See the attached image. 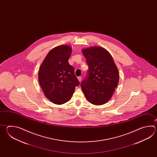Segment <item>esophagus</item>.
Here are the masks:
<instances>
[{"label": "esophagus", "mask_w": 157, "mask_h": 157, "mask_svg": "<svg viewBox=\"0 0 157 157\" xmlns=\"http://www.w3.org/2000/svg\"><path fill=\"white\" fill-rule=\"evenodd\" d=\"M77 78H78V81L81 82V80H82V77H81V76H79V77H77Z\"/></svg>", "instance_id": "34e87169"}]
</instances>
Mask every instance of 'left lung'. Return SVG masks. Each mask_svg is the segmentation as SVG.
I'll return each instance as SVG.
<instances>
[{"label":"left lung","instance_id":"8db88e82","mask_svg":"<svg viewBox=\"0 0 157 157\" xmlns=\"http://www.w3.org/2000/svg\"><path fill=\"white\" fill-rule=\"evenodd\" d=\"M89 66L87 76L82 81L81 89L90 103L96 105L110 100L119 81V72L110 54L98 46L82 50Z\"/></svg>","mask_w":157,"mask_h":157}]
</instances>
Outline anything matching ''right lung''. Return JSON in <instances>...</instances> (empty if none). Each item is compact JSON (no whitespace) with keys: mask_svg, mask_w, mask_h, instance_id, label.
I'll list each match as a JSON object with an SVG mask.
<instances>
[{"mask_svg":"<svg viewBox=\"0 0 157 157\" xmlns=\"http://www.w3.org/2000/svg\"><path fill=\"white\" fill-rule=\"evenodd\" d=\"M72 48L67 45L55 47L48 53L40 66L38 78L44 95L55 104L70 100L80 82L74 67L68 63Z\"/></svg>","mask_w":157,"mask_h":157,"instance_id":"add662e5","label":"right lung"}]
</instances>
